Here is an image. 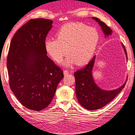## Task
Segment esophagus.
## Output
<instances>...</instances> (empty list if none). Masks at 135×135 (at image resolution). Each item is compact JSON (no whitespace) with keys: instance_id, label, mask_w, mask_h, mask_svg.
I'll list each match as a JSON object with an SVG mask.
<instances>
[{"instance_id":"1","label":"esophagus","mask_w":135,"mask_h":135,"mask_svg":"<svg viewBox=\"0 0 135 135\" xmlns=\"http://www.w3.org/2000/svg\"><path fill=\"white\" fill-rule=\"evenodd\" d=\"M63 73H64V75H67L68 74H69V71H68V70H64V71H63Z\"/></svg>"}]
</instances>
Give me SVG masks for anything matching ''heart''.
<instances>
[{
  "label": "heart",
  "mask_w": 135,
  "mask_h": 135,
  "mask_svg": "<svg viewBox=\"0 0 135 135\" xmlns=\"http://www.w3.org/2000/svg\"><path fill=\"white\" fill-rule=\"evenodd\" d=\"M99 39L96 28L81 23H70L60 28L56 38L46 39L44 46L47 54L56 62L60 63L68 52L66 66L82 65L91 59Z\"/></svg>",
  "instance_id": "b5f03b06"
}]
</instances>
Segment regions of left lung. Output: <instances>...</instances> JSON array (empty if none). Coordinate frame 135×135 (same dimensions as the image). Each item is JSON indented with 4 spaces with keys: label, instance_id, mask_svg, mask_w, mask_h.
Returning <instances> with one entry per match:
<instances>
[{
    "label": "left lung",
    "instance_id": "left-lung-1",
    "mask_svg": "<svg viewBox=\"0 0 135 135\" xmlns=\"http://www.w3.org/2000/svg\"><path fill=\"white\" fill-rule=\"evenodd\" d=\"M101 26L105 36L111 35L112 31L105 23L98 18L93 17ZM124 50L127 56V52L123 44ZM95 57L91 59L87 65L81 70L74 73L75 78V93L79 103L84 108L88 110H96L104 107L111 102L124 87L125 83L121 87L111 91L102 90L97 86L92 76Z\"/></svg>",
    "mask_w": 135,
    "mask_h": 135
}]
</instances>
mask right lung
Wrapping results in <instances>:
<instances>
[{
    "mask_svg": "<svg viewBox=\"0 0 135 135\" xmlns=\"http://www.w3.org/2000/svg\"><path fill=\"white\" fill-rule=\"evenodd\" d=\"M52 24L48 19L30 20L13 36L7 56L11 89L24 107L36 111L50 104L64 77L44 46Z\"/></svg>",
    "mask_w": 135,
    "mask_h": 135,
    "instance_id": "1",
    "label": "right lung"
}]
</instances>
